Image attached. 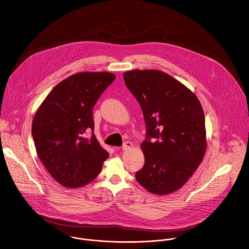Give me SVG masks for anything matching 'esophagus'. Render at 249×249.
<instances>
[{
	"label": "esophagus",
	"mask_w": 249,
	"mask_h": 249,
	"mask_svg": "<svg viewBox=\"0 0 249 249\" xmlns=\"http://www.w3.org/2000/svg\"><path fill=\"white\" fill-rule=\"evenodd\" d=\"M132 147H133V144H132V142H129V141H127V142H125V143L122 145V150H123V151H127V150L131 149Z\"/></svg>",
	"instance_id": "1"
}]
</instances>
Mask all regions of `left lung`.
Returning <instances> with one entry per match:
<instances>
[{
	"label": "left lung",
	"mask_w": 249,
	"mask_h": 249,
	"mask_svg": "<svg viewBox=\"0 0 249 249\" xmlns=\"http://www.w3.org/2000/svg\"><path fill=\"white\" fill-rule=\"evenodd\" d=\"M123 77L139 102L147 127L141 144L145 164L135 178L154 194L175 192L189 180L206 153L202 106L191 90L164 72L134 70Z\"/></svg>",
	"instance_id": "left-lung-1"
}]
</instances>
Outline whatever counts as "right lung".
Returning <instances> with one entry per match:
<instances>
[{"instance_id":"1","label":"right lung","mask_w":249,"mask_h":249,"mask_svg":"<svg viewBox=\"0 0 249 249\" xmlns=\"http://www.w3.org/2000/svg\"><path fill=\"white\" fill-rule=\"evenodd\" d=\"M115 78L107 72L67 77L46 96L33 119L38 156L52 177L66 188L93 181L109 157L94 134L93 108ZM88 131L91 136L85 138Z\"/></svg>"}]
</instances>
